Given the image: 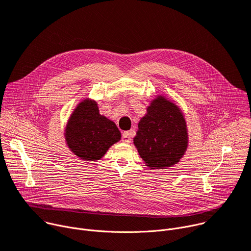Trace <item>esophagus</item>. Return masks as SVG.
<instances>
[{
  "label": "esophagus",
  "mask_w": 251,
  "mask_h": 251,
  "mask_svg": "<svg viewBox=\"0 0 251 251\" xmlns=\"http://www.w3.org/2000/svg\"><path fill=\"white\" fill-rule=\"evenodd\" d=\"M122 141L124 143H130L131 142V135L129 132H124L122 134Z\"/></svg>",
  "instance_id": "1"
}]
</instances>
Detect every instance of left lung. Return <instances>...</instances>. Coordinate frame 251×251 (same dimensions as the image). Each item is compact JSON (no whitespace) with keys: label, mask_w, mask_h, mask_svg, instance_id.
<instances>
[{"label":"left lung","mask_w":251,"mask_h":251,"mask_svg":"<svg viewBox=\"0 0 251 251\" xmlns=\"http://www.w3.org/2000/svg\"><path fill=\"white\" fill-rule=\"evenodd\" d=\"M134 144L146 166L164 169L179 162L188 145L183 114L177 105L158 96L141 118Z\"/></svg>","instance_id":"8db88e82"}]
</instances>
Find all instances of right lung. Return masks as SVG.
Returning <instances> with one entry per match:
<instances>
[{"label":"right lung","mask_w":251,"mask_h":251,"mask_svg":"<svg viewBox=\"0 0 251 251\" xmlns=\"http://www.w3.org/2000/svg\"><path fill=\"white\" fill-rule=\"evenodd\" d=\"M65 137L75 155L85 161H95L121 139V133L115 123L101 115L95 101L85 99L68 120Z\"/></svg>","instance_id":"right-lung-1"}]
</instances>
